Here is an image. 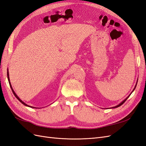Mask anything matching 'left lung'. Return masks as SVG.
<instances>
[{
    "instance_id": "left-lung-1",
    "label": "left lung",
    "mask_w": 146,
    "mask_h": 146,
    "mask_svg": "<svg viewBox=\"0 0 146 146\" xmlns=\"http://www.w3.org/2000/svg\"><path fill=\"white\" fill-rule=\"evenodd\" d=\"M137 83H138V80H137V82H136V85H135V88H134V89H133V91H132V92H131V94L132 93V92H133V91L135 90V88H136V85H137ZM131 94H130V95H129V96H128V97H127V98L126 99H124V100H123L122 102H121L120 104H119V105H116V107H112V108H117V107H120V106H121V105H122V104H123V103H124V102H125L126 101V100H127V99L128 98H129V96H130L131 95Z\"/></svg>"
}]
</instances>
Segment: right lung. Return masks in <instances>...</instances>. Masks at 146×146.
<instances>
[{"instance_id": "right-lung-1", "label": "right lung", "mask_w": 146, "mask_h": 146, "mask_svg": "<svg viewBox=\"0 0 146 146\" xmlns=\"http://www.w3.org/2000/svg\"><path fill=\"white\" fill-rule=\"evenodd\" d=\"M7 77H8V82H9V84H10V87H11V90H12V91H13V94H14V95H15V96L16 97V98L19 100V101H20L23 104V105H24L25 106H26V107H30V108H35V107H32V106H29V105H27L26 104L25 102H24L21 99H19V98L18 96H17V94L15 93V92L14 91V90H13V88H12V86H11V83H10V77H9V72H8V69H7Z\"/></svg>"}]
</instances>
